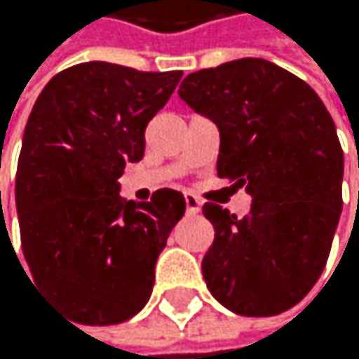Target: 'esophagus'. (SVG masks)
Instances as JSON below:
<instances>
[{"instance_id":"34e87169","label":"esophagus","mask_w":359,"mask_h":359,"mask_svg":"<svg viewBox=\"0 0 359 359\" xmlns=\"http://www.w3.org/2000/svg\"><path fill=\"white\" fill-rule=\"evenodd\" d=\"M185 209H187L189 215H196V213H200V209H202V202H200L196 196L187 194V196H185Z\"/></svg>"}]
</instances>
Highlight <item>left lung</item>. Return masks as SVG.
Masks as SVG:
<instances>
[{
  "mask_svg": "<svg viewBox=\"0 0 359 359\" xmlns=\"http://www.w3.org/2000/svg\"><path fill=\"white\" fill-rule=\"evenodd\" d=\"M178 96L219 131L217 174L245 187V217L202 206L215 239L202 258L211 295L245 316L299 304L319 280L342 211L344 159L316 92L273 62L241 57L183 79Z\"/></svg>",
  "mask_w": 359,
  "mask_h": 359,
  "instance_id": "left-lung-1",
  "label": "left lung"
}]
</instances>
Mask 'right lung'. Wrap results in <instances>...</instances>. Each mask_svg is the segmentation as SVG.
<instances>
[{
	"mask_svg": "<svg viewBox=\"0 0 359 359\" xmlns=\"http://www.w3.org/2000/svg\"><path fill=\"white\" fill-rule=\"evenodd\" d=\"M181 77L83 62L57 73L34 103L17 165L21 245L36 286L77 323H122L153 293L185 198L159 189L150 202L125 200L118 178L144 157L148 120Z\"/></svg>",
	"mask_w": 359,
	"mask_h": 359,
	"instance_id": "obj_1",
	"label": "right lung"
}]
</instances>
